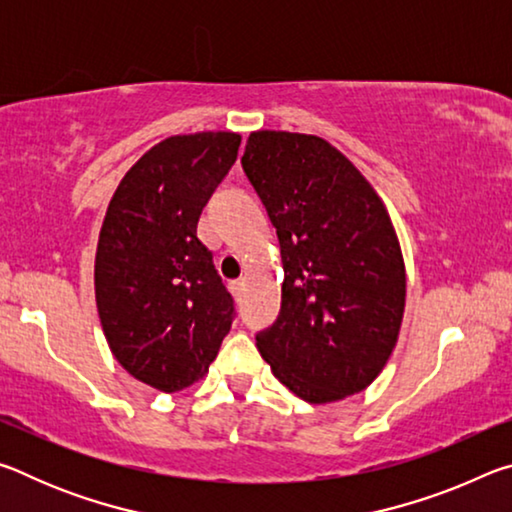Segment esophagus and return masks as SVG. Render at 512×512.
Returning <instances> with one entry per match:
<instances>
[{"mask_svg":"<svg viewBox=\"0 0 512 512\" xmlns=\"http://www.w3.org/2000/svg\"><path fill=\"white\" fill-rule=\"evenodd\" d=\"M230 291H232V296H235L237 300L244 296V291H246V280H235V282H230Z\"/></svg>","mask_w":512,"mask_h":512,"instance_id":"esophagus-1","label":"esophagus"}]
</instances>
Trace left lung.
<instances>
[{
    "label": "left lung",
    "instance_id": "1",
    "mask_svg": "<svg viewBox=\"0 0 512 512\" xmlns=\"http://www.w3.org/2000/svg\"><path fill=\"white\" fill-rule=\"evenodd\" d=\"M282 253V309L257 336L273 375L309 404L361 393L391 359L406 268L366 176L318 135L255 131L241 158Z\"/></svg>",
    "mask_w": 512,
    "mask_h": 512
}]
</instances>
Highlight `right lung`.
I'll use <instances>...</instances> for the list:
<instances>
[{
	"label": "right lung",
	"instance_id": "right-lung-1",
	"mask_svg": "<svg viewBox=\"0 0 512 512\" xmlns=\"http://www.w3.org/2000/svg\"><path fill=\"white\" fill-rule=\"evenodd\" d=\"M241 135H171L146 151L103 216L94 296L112 357L162 393L196 384L232 325V298L196 237L198 216L235 164Z\"/></svg>",
	"mask_w": 512,
	"mask_h": 512
}]
</instances>
